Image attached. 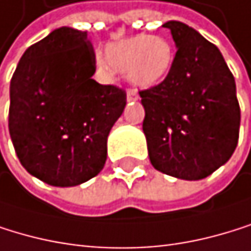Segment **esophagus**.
<instances>
[{"mask_svg":"<svg viewBox=\"0 0 251 251\" xmlns=\"http://www.w3.org/2000/svg\"><path fill=\"white\" fill-rule=\"evenodd\" d=\"M139 98L138 92L135 89H128L127 91V101H136Z\"/></svg>","mask_w":251,"mask_h":251,"instance_id":"34e87169","label":"esophagus"}]
</instances>
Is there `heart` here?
Masks as SVG:
<instances>
[{"label": "heart", "instance_id": "heart-1", "mask_svg": "<svg viewBox=\"0 0 251 251\" xmlns=\"http://www.w3.org/2000/svg\"><path fill=\"white\" fill-rule=\"evenodd\" d=\"M174 48L159 34H135L112 42L104 50L103 68L107 73L120 71L142 88L162 83L171 73Z\"/></svg>", "mask_w": 251, "mask_h": 251}]
</instances>
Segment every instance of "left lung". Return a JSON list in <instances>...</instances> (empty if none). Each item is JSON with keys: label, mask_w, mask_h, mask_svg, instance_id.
<instances>
[{"label": "left lung", "mask_w": 251, "mask_h": 251, "mask_svg": "<svg viewBox=\"0 0 251 251\" xmlns=\"http://www.w3.org/2000/svg\"><path fill=\"white\" fill-rule=\"evenodd\" d=\"M170 28L177 52L162 83L141 91L142 130L151 165L183 180H200L229 160L239 138L236 84L220 50L178 21Z\"/></svg>", "instance_id": "obj_1"}]
</instances>
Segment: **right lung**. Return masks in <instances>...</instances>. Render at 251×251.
<instances>
[{"label":"right lung","instance_id":"1","mask_svg":"<svg viewBox=\"0 0 251 251\" xmlns=\"http://www.w3.org/2000/svg\"><path fill=\"white\" fill-rule=\"evenodd\" d=\"M88 33L51 31L28 47L10 81L9 131L19 162L51 186H77L103 170L126 91L100 84Z\"/></svg>","mask_w":251,"mask_h":251}]
</instances>
